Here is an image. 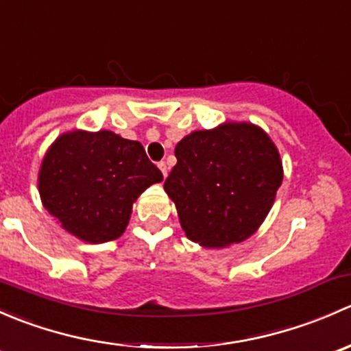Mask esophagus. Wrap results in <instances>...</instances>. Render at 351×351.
Segmentation results:
<instances>
[{"label":"esophagus","mask_w":351,"mask_h":351,"mask_svg":"<svg viewBox=\"0 0 351 351\" xmlns=\"http://www.w3.org/2000/svg\"><path fill=\"white\" fill-rule=\"evenodd\" d=\"M158 166H159V169H161V173H162V176H168V166H166V162L165 161H161V162H158Z\"/></svg>","instance_id":"34e87169"}]
</instances>
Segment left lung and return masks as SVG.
<instances>
[{"label":"left lung","instance_id":"left-lung-1","mask_svg":"<svg viewBox=\"0 0 351 351\" xmlns=\"http://www.w3.org/2000/svg\"><path fill=\"white\" fill-rule=\"evenodd\" d=\"M175 156L165 190L189 239L224 247L260 228L284 178L280 154L260 127L229 122L195 130Z\"/></svg>","mask_w":351,"mask_h":351}]
</instances>
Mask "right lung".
Segmentation results:
<instances>
[{
	"label": "right lung",
	"mask_w": 351,
	"mask_h": 351,
	"mask_svg": "<svg viewBox=\"0 0 351 351\" xmlns=\"http://www.w3.org/2000/svg\"><path fill=\"white\" fill-rule=\"evenodd\" d=\"M162 180L143 144L110 130L62 134L38 173L44 207L86 243H107L125 231L136 198Z\"/></svg>",
	"instance_id": "add662e5"
}]
</instances>
